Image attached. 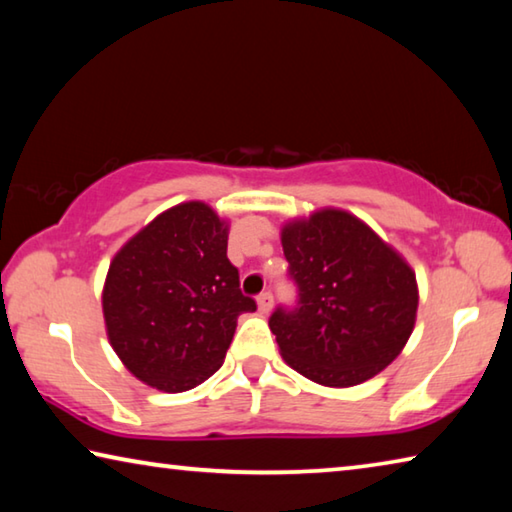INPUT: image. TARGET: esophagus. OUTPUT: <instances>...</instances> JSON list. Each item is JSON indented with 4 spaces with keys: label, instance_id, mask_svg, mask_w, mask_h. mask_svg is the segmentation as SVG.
Returning <instances> with one entry per match:
<instances>
[{
    "label": "esophagus",
    "instance_id": "esophagus-1",
    "mask_svg": "<svg viewBox=\"0 0 512 512\" xmlns=\"http://www.w3.org/2000/svg\"><path fill=\"white\" fill-rule=\"evenodd\" d=\"M257 309L259 314H268L273 309V296L268 291H264L262 296H257Z\"/></svg>",
    "mask_w": 512,
    "mask_h": 512
}]
</instances>
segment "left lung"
Segmentation results:
<instances>
[{
    "instance_id": "obj_1",
    "label": "left lung",
    "mask_w": 512,
    "mask_h": 512,
    "mask_svg": "<svg viewBox=\"0 0 512 512\" xmlns=\"http://www.w3.org/2000/svg\"><path fill=\"white\" fill-rule=\"evenodd\" d=\"M280 239L300 289L296 311L277 309L268 320L287 366L329 388L363 384L391 366L418 316L411 264L341 207L289 219Z\"/></svg>"
}]
</instances>
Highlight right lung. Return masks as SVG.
<instances>
[{"mask_svg":"<svg viewBox=\"0 0 512 512\" xmlns=\"http://www.w3.org/2000/svg\"><path fill=\"white\" fill-rule=\"evenodd\" d=\"M230 225L203 201L160 212L112 257L101 291L112 350L131 375L183 393L221 368L244 311Z\"/></svg>","mask_w":512,"mask_h":512,"instance_id":"add662e5","label":"right lung"}]
</instances>
